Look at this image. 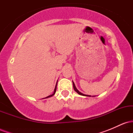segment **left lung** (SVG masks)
Segmentation results:
<instances>
[{
	"instance_id": "8db88e82",
	"label": "left lung",
	"mask_w": 133,
	"mask_h": 133,
	"mask_svg": "<svg viewBox=\"0 0 133 133\" xmlns=\"http://www.w3.org/2000/svg\"><path fill=\"white\" fill-rule=\"evenodd\" d=\"M72 83H73V88H74V91H75L76 92H77V93H78L79 94H80V95H82V96H90V97H91V96H88V95H85V94H82V93H81V92H79V91H78V90L77 89V88H76V86H75V84H74V82H72Z\"/></svg>"
}]
</instances>
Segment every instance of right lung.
<instances>
[{
    "label": "right lung",
    "instance_id": "add662e5",
    "mask_svg": "<svg viewBox=\"0 0 133 133\" xmlns=\"http://www.w3.org/2000/svg\"><path fill=\"white\" fill-rule=\"evenodd\" d=\"M56 88H57V84H56V88H55V89H54V93H53V94H52V95H50V96H47V97H46V98H47V97H51V96H54V94H55V93H56Z\"/></svg>",
    "mask_w": 133,
    "mask_h": 133
}]
</instances>
